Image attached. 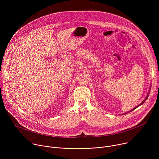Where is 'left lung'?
I'll list each match as a JSON object with an SVG mask.
<instances>
[{
  "label": "left lung",
  "mask_w": 159,
  "mask_h": 159,
  "mask_svg": "<svg viewBox=\"0 0 159 159\" xmlns=\"http://www.w3.org/2000/svg\"><path fill=\"white\" fill-rule=\"evenodd\" d=\"M148 94H149V93H148V95H147V97H146V98H145V100H143V101H142V103H140V104H139V106H137V107H134V108H133V109H131V111H128V112H126V113H125V114H124V115H125V114H126V113H128V112H131V111H133V110H134V109H136V108H137V107H139V106H141V105H142V104H143V103H144V102H145V101H146V100H147V98H148Z\"/></svg>",
  "instance_id": "8db88e82"
}]
</instances>
